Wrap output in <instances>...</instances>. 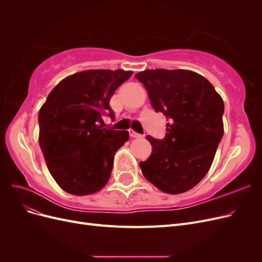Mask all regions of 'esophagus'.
I'll list each match as a JSON object with an SVG mask.
<instances>
[{
    "label": "esophagus",
    "instance_id": "obj_1",
    "mask_svg": "<svg viewBox=\"0 0 262 262\" xmlns=\"http://www.w3.org/2000/svg\"><path fill=\"white\" fill-rule=\"evenodd\" d=\"M129 133H130V137L131 138H143L144 137V136H142V134H140V133H138L136 131H133V130H130Z\"/></svg>",
    "mask_w": 262,
    "mask_h": 262
}]
</instances>
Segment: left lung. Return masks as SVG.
I'll return each mask as SVG.
<instances>
[{
	"label": "left lung",
	"mask_w": 262,
	"mask_h": 262,
	"mask_svg": "<svg viewBox=\"0 0 262 262\" xmlns=\"http://www.w3.org/2000/svg\"><path fill=\"white\" fill-rule=\"evenodd\" d=\"M134 77L144 85L156 113L167 117L166 136L140 163L143 176L163 192L178 194L207 175L224 133V102L213 85L192 71L145 70Z\"/></svg>",
	"instance_id": "8db88e82"
}]
</instances>
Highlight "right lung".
I'll use <instances>...</instances> for the list:
<instances>
[{"label": "right lung", "instance_id": "1", "mask_svg": "<svg viewBox=\"0 0 262 262\" xmlns=\"http://www.w3.org/2000/svg\"><path fill=\"white\" fill-rule=\"evenodd\" d=\"M132 71L87 70L62 80L39 110V145L51 176L64 191L87 195L105 187L115 153L128 131L102 128V115Z\"/></svg>", "mask_w": 262, "mask_h": 262}]
</instances>
